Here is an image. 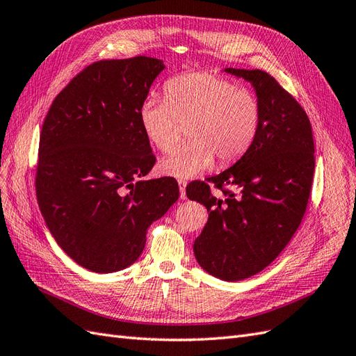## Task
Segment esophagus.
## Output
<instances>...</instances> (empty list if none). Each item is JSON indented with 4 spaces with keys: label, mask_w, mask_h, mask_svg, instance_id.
I'll use <instances>...</instances> for the list:
<instances>
[{
    "label": "esophagus",
    "mask_w": 356,
    "mask_h": 356,
    "mask_svg": "<svg viewBox=\"0 0 356 356\" xmlns=\"http://www.w3.org/2000/svg\"><path fill=\"white\" fill-rule=\"evenodd\" d=\"M178 186H179V197L182 199V200H186L187 199V196H186V187H187V182L184 181V179H179L178 181Z\"/></svg>",
    "instance_id": "1"
}]
</instances>
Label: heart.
I'll return each instance as SVG.
<instances>
[{
	"label": "heart",
	"instance_id": "heart-1",
	"mask_svg": "<svg viewBox=\"0 0 356 356\" xmlns=\"http://www.w3.org/2000/svg\"><path fill=\"white\" fill-rule=\"evenodd\" d=\"M166 101L145 99L139 123L148 141L169 152L179 141L181 124H190L191 141L160 160L168 177L188 179L213 165L230 163L251 147L260 127L261 108L257 96L213 72H186L165 84Z\"/></svg>",
	"mask_w": 356,
	"mask_h": 356
}]
</instances>
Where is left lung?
<instances>
[{"label":"left lung","instance_id":"1","mask_svg":"<svg viewBox=\"0 0 356 356\" xmlns=\"http://www.w3.org/2000/svg\"><path fill=\"white\" fill-rule=\"evenodd\" d=\"M252 84L261 118L248 152L187 196L204 204L208 222L193 245L197 263L222 281L257 275L282 252L303 220L315 170V144L306 111L272 75L261 70L225 68ZM228 188L225 189V187Z\"/></svg>","mask_w":356,"mask_h":356}]
</instances>
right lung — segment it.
Instances as JSON below:
<instances>
[{
	"label": "right lung",
	"mask_w": 356,
	"mask_h": 356,
	"mask_svg": "<svg viewBox=\"0 0 356 356\" xmlns=\"http://www.w3.org/2000/svg\"><path fill=\"white\" fill-rule=\"evenodd\" d=\"M163 70V60L147 56L95 62L56 96L42 123L38 207L58 245L92 272L134 264L149 225L178 200L174 178L138 181L156 163L139 108Z\"/></svg>",
	"instance_id": "1"
}]
</instances>
